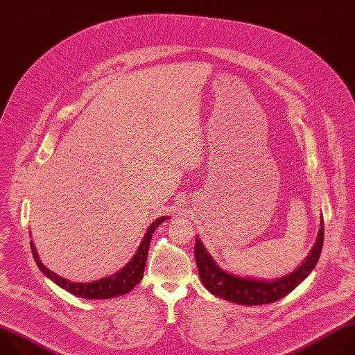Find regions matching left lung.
<instances>
[{
  "mask_svg": "<svg viewBox=\"0 0 355 355\" xmlns=\"http://www.w3.org/2000/svg\"><path fill=\"white\" fill-rule=\"evenodd\" d=\"M324 241V220L323 216L320 219V231L317 241L311 248L306 261L292 273L286 276L263 280L253 277H242L223 270L208 253L207 248L202 245L201 239L196 238V261L198 266V273L202 284L207 287L208 292L214 296L228 300L232 303L243 306H257L273 303L292 290H295L314 269L318 262L320 252L323 249Z\"/></svg>",
  "mask_w": 355,
  "mask_h": 355,
  "instance_id": "8db88e82",
  "label": "left lung"
}]
</instances>
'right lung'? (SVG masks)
<instances>
[{"mask_svg":"<svg viewBox=\"0 0 355 355\" xmlns=\"http://www.w3.org/2000/svg\"><path fill=\"white\" fill-rule=\"evenodd\" d=\"M167 219H170V216H161V218H157L150 225L141 243H140V246H139V249H137V252L132 257V261L128 262L124 268H121L119 272H116V273H113L107 277H103V279H99V280H93V282H89V283L71 282L65 277H60L56 273L51 272L40 261V256L37 253L35 245H34V242L31 241L32 254H34V259H35L38 268L41 269V272L46 277H49L53 283H56L59 287L65 288L67 292H69L71 295H75V296L83 297V299H94V300L96 299L102 300V299H110V297L121 296V295L132 292L135 286L143 279L151 236L155 232L158 225L163 223Z\"/></svg>","mask_w":355,"mask_h":355,"instance_id":"1","label":"right lung"}]
</instances>
